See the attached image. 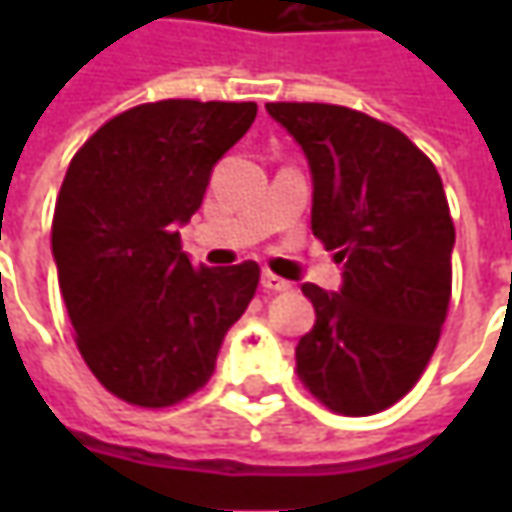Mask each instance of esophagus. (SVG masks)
<instances>
[{
    "instance_id": "esophagus-1",
    "label": "esophagus",
    "mask_w": 512,
    "mask_h": 512,
    "mask_svg": "<svg viewBox=\"0 0 512 512\" xmlns=\"http://www.w3.org/2000/svg\"><path fill=\"white\" fill-rule=\"evenodd\" d=\"M262 287H265L267 293H287V290H290V282H285V279L276 276V273H265V276H262Z\"/></svg>"
}]
</instances>
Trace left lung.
I'll return each instance as SVG.
<instances>
[{
    "label": "left lung",
    "mask_w": 512,
    "mask_h": 512,
    "mask_svg": "<svg viewBox=\"0 0 512 512\" xmlns=\"http://www.w3.org/2000/svg\"><path fill=\"white\" fill-rule=\"evenodd\" d=\"M313 173L310 230L344 262L339 293L302 285L316 325L299 382L342 416H373L413 390L450 307L456 227L436 165L402 130L325 102H270Z\"/></svg>",
    "instance_id": "left-lung-1"
}]
</instances>
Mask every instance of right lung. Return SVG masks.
Instances as JSON below:
<instances>
[{"label": "right lung", "mask_w": 512, "mask_h": 512, "mask_svg": "<svg viewBox=\"0 0 512 512\" xmlns=\"http://www.w3.org/2000/svg\"><path fill=\"white\" fill-rule=\"evenodd\" d=\"M253 119L256 102H148L70 159L50 227L59 290L82 359L122 402L159 410L205 387L259 287L256 262L193 265L176 230Z\"/></svg>", "instance_id": "1"}]
</instances>
